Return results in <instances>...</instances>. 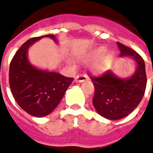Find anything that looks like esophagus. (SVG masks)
<instances>
[{
  "label": "esophagus",
  "mask_w": 153,
  "mask_h": 153,
  "mask_svg": "<svg viewBox=\"0 0 153 153\" xmlns=\"http://www.w3.org/2000/svg\"><path fill=\"white\" fill-rule=\"evenodd\" d=\"M88 79V76L86 74H78L75 79H74V81L77 82V83H81V82H83L85 80Z\"/></svg>",
  "instance_id": "obj_1"
}]
</instances>
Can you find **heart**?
I'll use <instances>...</instances> for the list:
<instances>
[{"mask_svg": "<svg viewBox=\"0 0 153 153\" xmlns=\"http://www.w3.org/2000/svg\"><path fill=\"white\" fill-rule=\"evenodd\" d=\"M104 51V48L99 47L97 48L95 50H93L92 52H90L83 57V60L88 61L93 59H96L97 57H99L102 52ZM113 58V55L111 53H106L102 57H100L99 60L97 61L96 63L93 65V70L95 72H103L109 67L110 64Z\"/></svg>", "mask_w": 153, "mask_h": 153, "instance_id": "heart-1", "label": "heart"}]
</instances>
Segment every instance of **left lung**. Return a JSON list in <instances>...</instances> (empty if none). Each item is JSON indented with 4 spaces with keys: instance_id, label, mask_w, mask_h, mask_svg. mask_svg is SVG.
<instances>
[{
    "instance_id": "1",
    "label": "left lung",
    "mask_w": 153,
    "mask_h": 153,
    "mask_svg": "<svg viewBox=\"0 0 153 153\" xmlns=\"http://www.w3.org/2000/svg\"><path fill=\"white\" fill-rule=\"evenodd\" d=\"M120 56H130L138 67L128 79H120L107 71L100 76L90 77L95 88L93 98L94 108L98 114L109 120H120L127 116L138 106L144 95L147 75L144 60L131 48L117 42Z\"/></svg>"
}]
</instances>
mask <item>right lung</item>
Returning a JSON list of instances; mask_svg holds the SVG:
<instances>
[{"label":"right lung","mask_w":153,"mask_h":153,"mask_svg":"<svg viewBox=\"0 0 153 153\" xmlns=\"http://www.w3.org/2000/svg\"><path fill=\"white\" fill-rule=\"evenodd\" d=\"M43 37L56 42L53 34L25 42L15 54L9 70V83L15 101L25 111L37 117L50 114L58 106L74 79L56 72L39 70L29 64L28 48Z\"/></svg>","instance_id":"obj_1"}]
</instances>
